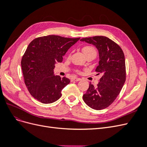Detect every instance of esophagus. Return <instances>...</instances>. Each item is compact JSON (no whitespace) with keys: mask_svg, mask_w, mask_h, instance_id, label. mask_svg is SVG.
<instances>
[{"mask_svg":"<svg viewBox=\"0 0 147 147\" xmlns=\"http://www.w3.org/2000/svg\"><path fill=\"white\" fill-rule=\"evenodd\" d=\"M73 80L78 82V81L81 80V78H73Z\"/></svg>","mask_w":147,"mask_h":147,"instance_id":"1","label":"esophagus"}]
</instances>
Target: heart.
<instances>
[{
	"mask_svg": "<svg viewBox=\"0 0 147 147\" xmlns=\"http://www.w3.org/2000/svg\"><path fill=\"white\" fill-rule=\"evenodd\" d=\"M82 51L84 53V55L86 56L89 54H91V53H96V50L94 47H92L91 46H86L82 48ZM78 72H80L79 70H77Z\"/></svg>",
	"mask_w": 147,
	"mask_h": 147,
	"instance_id": "1",
	"label": "heart"
}]
</instances>
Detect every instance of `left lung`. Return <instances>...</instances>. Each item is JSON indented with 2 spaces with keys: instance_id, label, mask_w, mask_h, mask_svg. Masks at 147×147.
Returning <instances> with one entry per match:
<instances>
[{
  "instance_id": "left-lung-1",
  "label": "left lung",
  "mask_w": 147,
  "mask_h": 147,
  "mask_svg": "<svg viewBox=\"0 0 147 147\" xmlns=\"http://www.w3.org/2000/svg\"><path fill=\"white\" fill-rule=\"evenodd\" d=\"M82 42L92 44L99 51L97 75L102 74L97 86L90 83L83 96L84 102L92 109L108 107L119 95L126 81V65L124 53L117 43L104 36L83 38Z\"/></svg>"
}]
</instances>
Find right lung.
<instances>
[{
  "mask_svg": "<svg viewBox=\"0 0 147 147\" xmlns=\"http://www.w3.org/2000/svg\"><path fill=\"white\" fill-rule=\"evenodd\" d=\"M80 38L50 35L34 39L22 57L24 83L30 94L43 104L53 103L61 97V91L70 83L67 78L54 75L56 63Z\"/></svg>",
  "mask_w": 147,
  "mask_h": 147,
  "instance_id": "right-lung-1",
  "label": "right lung"
}]
</instances>
